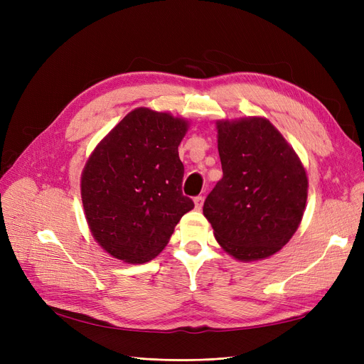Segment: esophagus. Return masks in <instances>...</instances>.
Instances as JSON below:
<instances>
[{"mask_svg":"<svg viewBox=\"0 0 364 364\" xmlns=\"http://www.w3.org/2000/svg\"><path fill=\"white\" fill-rule=\"evenodd\" d=\"M194 206H196L197 211H200L202 206H203V197L202 196H197L196 197V199H194Z\"/></svg>","mask_w":364,"mask_h":364,"instance_id":"esophagus-1","label":"esophagus"}]
</instances>
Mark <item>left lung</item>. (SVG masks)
Here are the masks:
<instances>
[{"mask_svg":"<svg viewBox=\"0 0 364 364\" xmlns=\"http://www.w3.org/2000/svg\"><path fill=\"white\" fill-rule=\"evenodd\" d=\"M223 178L203 203L218 245L240 261L281 250L305 211L308 179L302 162L269 119L217 121Z\"/></svg>","mask_w":364,"mask_h":364,"instance_id":"obj_1","label":"left lung"}]
</instances>
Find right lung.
I'll return each mask as SVG.
<instances>
[{
    "label": "right lung",
    "mask_w": 364,
    "mask_h": 364,
    "mask_svg": "<svg viewBox=\"0 0 364 364\" xmlns=\"http://www.w3.org/2000/svg\"><path fill=\"white\" fill-rule=\"evenodd\" d=\"M188 123L138 107L95 147L82 173V202L92 237L107 253L142 264L167 246L194 208L182 194L178 147Z\"/></svg>",
    "instance_id": "right-lung-1"
}]
</instances>
